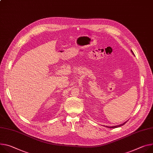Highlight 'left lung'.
I'll return each mask as SVG.
<instances>
[{"mask_svg": "<svg viewBox=\"0 0 153 153\" xmlns=\"http://www.w3.org/2000/svg\"><path fill=\"white\" fill-rule=\"evenodd\" d=\"M131 52H132V53L134 54V53H133V51L131 50ZM127 121H126V122H124V123H123V124H120V125H118V126H112V127H110V126H105V127H107V128H118V127H120V126H123V125H124L125 123H126Z\"/></svg>", "mask_w": 153, "mask_h": 153, "instance_id": "left-lung-1", "label": "left lung"}]
</instances>
